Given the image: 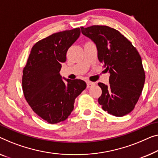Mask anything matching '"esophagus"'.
Returning a JSON list of instances; mask_svg holds the SVG:
<instances>
[{
    "label": "esophagus",
    "mask_w": 158,
    "mask_h": 158,
    "mask_svg": "<svg viewBox=\"0 0 158 158\" xmlns=\"http://www.w3.org/2000/svg\"><path fill=\"white\" fill-rule=\"evenodd\" d=\"M94 85H95V83H94V82H91V81H87L86 82L87 88H91V86H93Z\"/></svg>",
    "instance_id": "esophagus-1"
}]
</instances>
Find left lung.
Segmentation results:
<instances>
[{"mask_svg":"<svg viewBox=\"0 0 158 158\" xmlns=\"http://www.w3.org/2000/svg\"><path fill=\"white\" fill-rule=\"evenodd\" d=\"M82 34L96 44L98 59L110 73L109 85L98 83L102 90L98 102L103 110L123 116L135 108L145 84L142 60L131 42L116 29L106 25L81 27Z\"/></svg>","mask_w":158,"mask_h":158,"instance_id":"8db88e82","label":"left lung"}]
</instances>
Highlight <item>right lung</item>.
<instances>
[{
	"label": "right lung",
	"mask_w": 158,
	"mask_h": 158,
	"mask_svg": "<svg viewBox=\"0 0 158 158\" xmlns=\"http://www.w3.org/2000/svg\"><path fill=\"white\" fill-rule=\"evenodd\" d=\"M80 28L54 33L35 44L23 69V91L28 104L49 123L64 121L74 109L75 98L86 87L81 79L60 74L67 52L80 35Z\"/></svg>",
	"instance_id": "add662e5"
}]
</instances>
